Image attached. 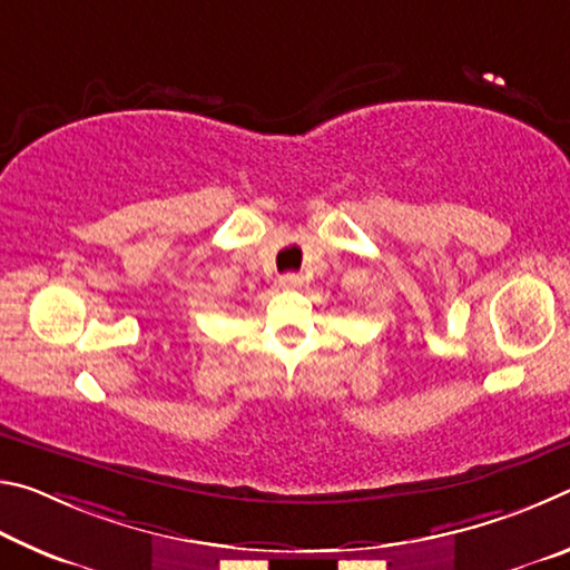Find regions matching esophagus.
I'll return each instance as SVG.
<instances>
[{
	"label": "esophagus",
	"mask_w": 570,
	"mask_h": 570,
	"mask_svg": "<svg viewBox=\"0 0 570 570\" xmlns=\"http://www.w3.org/2000/svg\"><path fill=\"white\" fill-rule=\"evenodd\" d=\"M278 284H282V288H302L304 278L298 274H284L282 278H278Z\"/></svg>",
	"instance_id": "34e87169"
}]
</instances>
